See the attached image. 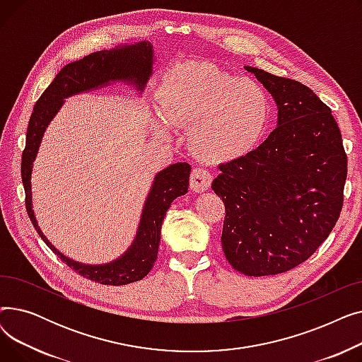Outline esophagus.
<instances>
[{"instance_id": "1", "label": "esophagus", "mask_w": 362, "mask_h": 362, "mask_svg": "<svg viewBox=\"0 0 362 362\" xmlns=\"http://www.w3.org/2000/svg\"><path fill=\"white\" fill-rule=\"evenodd\" d=\"M211 182H213V176L210 175V171H208V170L198 167L192 171V175H191V189H192V191H195L198 194L205 192V191H208V189H210Z\"/></svg>"}]
</instances>
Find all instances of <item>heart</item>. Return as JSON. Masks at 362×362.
<instances>
[{
    "mask_svg": "<svg viewBox=\"0 0 362 362\" xmlns=\"http://www.w3.org/2000/svg\"><path fill=\"white\" fill-rule=\"evenodd\" d=\"M163 120L154 129L163 136L168 127L191 129L189 145L213 164L233 163L261 144L270 120L265 89L248 78L205 63H189L171 70L158 90Z\"/></svg>",
    "mask_w": 362,
    "mask_h": 362,
    "instance_id": "obj_1",
    "label": "heart"
}]
</instances>
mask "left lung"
Listing matches in <instances>:
<instances>
[{
    "label": "left lung",
    "instance_id": "left-lung-1",
    "mask_svg": "<svg viewBox=\"0 0 362 362\" xmlns=\"http://www.w3.org/2000/svg\"><path fill=\"white\" fill-rule=\"evenodd\" d=\"M273 95L277 127L250 156L218 165L226 206L221 245L245 276H273L307 261L344 205L348 160L332 110L300 82L245 66Z\"/></svg>",
    "mask_w": 362,
    "mask_h": 362
}]
</instances>
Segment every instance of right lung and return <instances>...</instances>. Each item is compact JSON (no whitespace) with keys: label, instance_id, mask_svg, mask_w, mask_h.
<instances>
[{"label":"right lung","instance_id":"add662e5","mask_svg":"<svg viewBox=\"0 0 362 362\" xmlns=\"http://www.w3.org/2000/svg\"><path fill=\"white\" fill-rule=\"evenodd\" d=\"M154 59L152 44L141 41L92 52L82 60L64 66L36 101L26 133V146L22 156V180L26 194V210L33 227L48 248L70 269L92 281L110 286L138 281L151 272L158 254L163 220L171 202L187 192L191 165L176 163L157 173L144 204L138 232L130 248L117 259L98 265L82 264L63 255L42 233L32 210V168L44 132L63 107L66 98L107 86L111 82H127L142 93L152 74Z\"/></svg>","mask_w":362,"mask_h":362}]
</instances>
